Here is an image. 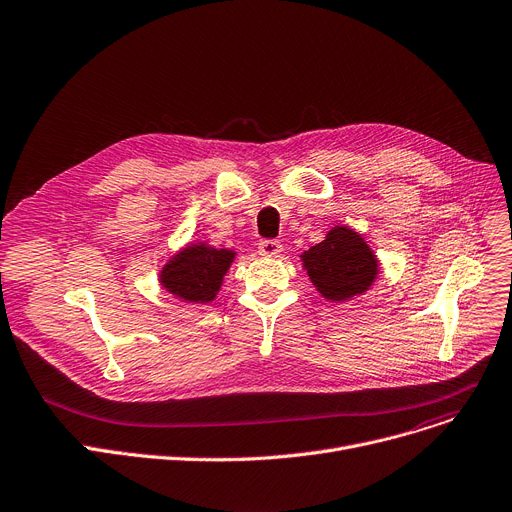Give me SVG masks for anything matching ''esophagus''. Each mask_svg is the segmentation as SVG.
<instances>
[{
    "label": "esophagus",
    "instance_id": "obj_1",
    "mask_svg": "<svg viewBox=\"0 0 512 512\" xmlns=\"http://www.w3.org/2000/svg\"><path fill=\"white\" fill-rule=\"evenodd\" d=\"M257 251L261 257H278L282 253V245L280 241H271V238H267V241H261L257 245Z\"/></svg>",
    "mask_w": 512,
    "mask_h": 512
}]
</instances>
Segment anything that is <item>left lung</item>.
Here are the masks:
<instances>
[{
  "instance_id": "obj_1",
  "label": "left lung",
  "mask_w": 512,
  "mask_h": 512,
  "mask_svg": "<svg viewBox=\"0 0 512 512\" xmlns=\"http://www.w3.org/2000/svg\"><path fill=\"white\" fill-rule=\"evenodd\" d=\"M317 292L331 302L364 294L379 276V259L362 234L350 226H333L323 241L300 255Z\"/></svg>"
}]
</instances>
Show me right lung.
<instances>
[{
    "label": "right lung",
    "instance_id": "1",
    "mask_svg": "<svg viewBox=\"0 0 512 512\" xmlns=\"http://www.w3.org/2000/svg\"><path fill=\"white\" fill-rule=\"evenodd\" d=\"M236 253L208 243H189L170 257L158 274L160 286L181 302L208 304L220 292Z\"/></svg>",
    "mask_w": 512,
    "mask_h": 512
}]
</instances>
